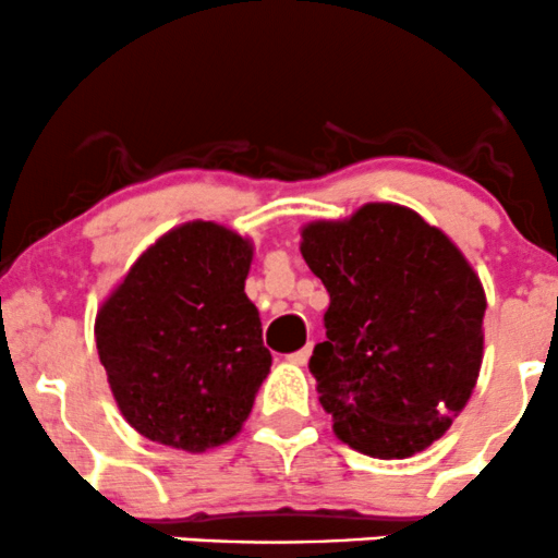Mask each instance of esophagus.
I'll use <instances>...</instances> for the list:
<instances>
[{"mask_svg":"<svg viewBox=\"0 0 558 558\" xmlns=\"http://www.w3.org/2000/svg\"><path fill=\"white\" fill-rule=\"evenodd\" d=\"M310 354H312V347L299 349V352L289 354V363H293V365H304V363H307V360H310Z\"/></svg>","mask_w":558,"mask_h":558,"instance_id":"obj_1","label":"esophagus"}]
</instances>
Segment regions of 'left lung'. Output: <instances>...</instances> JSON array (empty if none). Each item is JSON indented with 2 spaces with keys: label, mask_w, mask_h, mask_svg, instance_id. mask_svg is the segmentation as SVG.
I'll list each match as a JSON object with an SVG mask.
<instances>
[{
  "label": "left lung",
  "mask_w": 558,
  "mask_h": 558,
  "mask_svg": "<svg viewBox=\"0 0 558 558\" xmlns=\"http://www.w3.org/2000/svg\"><path fill=\"white\" fill-rule=\"evenodd\" d=\"M299 248L330 296L310 371L336 437L381 461L426 450L480 378V275L442 230L400 204L304 225Z\"/></svg>",
  "instance_id": "obj_1"
}]
</instances>
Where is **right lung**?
Wrapping results in <instances>:
<instances>
[{"label": "right lung", "instance_id": "add662e5", "mask_svg": "<svg viewBox=\"0 0 558 558\" xmlns=\"http://www.w3.org/2000/svg\"><path fill=\"white\" fill-rule=\"evenodd\" d=\"M254 243L185 222L140 254L100 304L95 341L126 424L150 442L204 452L230 442L272 354L246 296Z\"/></svg>", "mask_w": 558, "mask_h": 558}]
</instances>
